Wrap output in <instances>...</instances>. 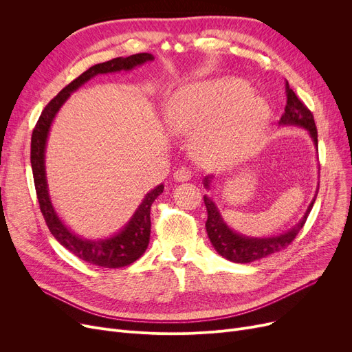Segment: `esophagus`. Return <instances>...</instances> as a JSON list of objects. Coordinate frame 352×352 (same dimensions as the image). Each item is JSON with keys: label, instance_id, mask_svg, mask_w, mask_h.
Segmentation results:
<instances>
[{"label": "esophagus", "instance_id": "obj_1", "mask_svg": "<svg viewBox=\"0 0 352 352\" xmlns=\"http://www.w3.org/2000/svg\"><path fill=\"white\" fill-rule=\"evenodd\" d=\"M191 178H192V173H191L190 168H187V166H181V168H178L174 173V179L178 181V182H186Z\"/></svg>", "mask_w": 352, "mask_h": 352}]
</instances>
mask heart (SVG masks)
<instances>
[{
  "label": "heart",
  "instance_id": "b5f03b06",
  "mask_svg": "<svg viewBox=\"0 0 352 352\" xmlns=\"http://www.w3.org/2000/svg\"><path fill=\"white\" fill-rule=\"evenodd\" d=\"M166 125L191 138L192 153L207 165L243 158L261 138L270 120L267 101L239 78H215L178 89L165 105Z\"/></svg>",
  "mask_w": 352,
  "mask_h": 352
}]
</instances>
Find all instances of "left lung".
Returning a JSON list of instances; mask_svg holds the SVG:
<instances>
[{
	"label": "left lung",
	"instance_id": "left-lung-1",
	"mask_svg": "<svg viewBox=\"0 0 352 352\" xmlns=\"http://www.w3.org/2000/svg\"><path fill=\"white\" fill-rule=\"evenodd\" d=\"M285 97H287L285 113L280 120V125H297V126L305 128L318 153V133H317L316 121H314V116L304 105V102L295 96V92L288 85V81L285 84ZM212 178L214 175H207L204 178V187L207 190L211 188ZM317 194L318 191H316V195H314L311 204L308 206V210L305 211L302 219L297 226L284 234L268 236V238H254V236H245L235 232L227 226L212 198L208 195H204V204L208 212L206 228H207L210 241L219 255H223L224 258H227V260L238 264L252 263L256 260H261V258L268 256L274 252H278L287 248L294 241V238L297 236L300 230L304 227L308 214L312 210L314 202H316Z\"/></svg>",
	"mask_w": 352,
	"mask_h": 352
}]
</instances>
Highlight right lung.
<instances>
[{"label": "right lung", "instance_id": "right-lung-1", "mask_svg": "<svg viewBox=\"0 0 352 352\" xmlns=\"http://www.w3.org/2000/svg\"><path fill=\"white\" fill-rule=\"evenodd\" d=\"M154 55L148 52L134 54L129 57H118L92 65L85 72H82L78 78L69 82L63 88L57 97H54L44 111L41 113L38 122H36L32 137H31V168L34 175V184L36 198L40 202V208L44 215L48 230L57 241L72 252L80 260L87 261L92 265H98L104 268H121L137 261L145 252L148 243H150L151 234V218L150 211L155 198L164 191V186L160 184L154 190L145 195L140 207L128 221L125 227L116 235L105 239H85L74 234L58 217L48 192L47 174H45V145L51 124L63 107V104L69 98L71 92L77 91L81 85L89 81L98 74H109L118 71H129L135 67L145 64L146 61H153Z\"/></svg>", "mask_w": 352, "mask_h": 352}]
</instances>
